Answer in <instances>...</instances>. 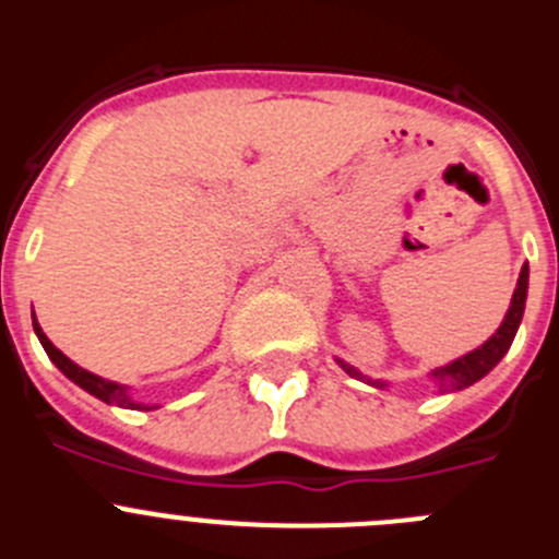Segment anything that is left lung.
<instances>
[{
  "instance_id": "left-lung-1",
  "label": "left lung",
  "mask_w": 559,
  "mask_h": 559,
  "mask_svg": "<svg viewBox=\"0 0 559 559\" xmlns=\"http://www.w3.org/2000/svg\"><path fill=\"white\" fill-rule=\"evenodd\" d=\"M526 294H530V265H523V269H521V276H518V285H515V294H512L510 310H507V316H503V322L498 324L496 333L484 341L481 347L471 349V353H464L462 358H456V360H448L445 367H437V369H431V372L426 374V378L431 380L433 389H437L439 394L462 392V389L478 383L484 374H490L492 369L498 367V360L510 353L518 328H521L523 308H526ZM335 364H338V367L344 369L349 378L364 380V383H369V386H374V389H383V392H386L389 386H394L392 380L369 378V374H364L360 369H355L353 364H347L344 358H335Z\"/></svg>"
}]
</instances>
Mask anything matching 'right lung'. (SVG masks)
Wrapping results in <instances>:
<instances>
[{
	"instance_id": "add662e5",
	"label": "right lung",
	"mask_w": 559,
	"mask_h": 559,
	"mask_svg": "<svg viewBox=\"0 0 559 559\" xmlns=\"http://www.w3.org/2000/svg\"><path fill=\"white\" fill-rule=\"evenodd\" d=\"M33 330H36L38 341H41V347H44V353L49 355V360H52V364H56V367L61 369L69 380H72V383H78L83 392L95 394L97 400H103V403H108V406L133 408V412H153V408H159V403H142V400H136L131 394V389L122 386V383H117V380L100 378V374L78 367L75 360H69L67 355H63L61 349H58L56 344L47 338V333L41 330V324L36 322V313H33Z\"/></svg>"
}]
</instances>
